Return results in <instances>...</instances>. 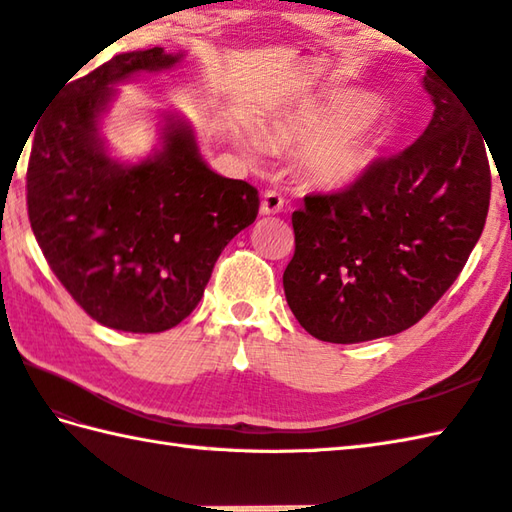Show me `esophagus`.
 <instances>
[{"instance_id": "1", "label": "esophagus", "mask_w": 512, "mask_h": 512, "mask_svg": "<svg viewBox=\"0 0 512 512\" xmlns=\"http://www.w3.org/2000/svg\"><path fill=\"white\" fill-rule=\"evenodd\" d=\"M259 211L264 215H275L279 211H284V198H281L279 191H266L264 198H262V206H259Z\"/></svg>"}]
</instances>
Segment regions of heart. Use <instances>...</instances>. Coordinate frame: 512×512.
<instances>
[{
    "mask_svg": "<svg viewBox=\"0 0 512 512\" xmlns=\"http://www.w3.org/2000/svg\"><path fill=\"white\" fill-rule=\"evenodd\" d=\"M374 112L372 101L310 103L279 121L273 132L279 140H310L301 154L303 173L319 187L343 189L361 180L374 162L380 134L365 123Z\"/></svg>",
    "mask_w": 512,
    "mask_h": 512,
    "instance_id": "heart-1",
    "label": "heart"
}]
</instances>
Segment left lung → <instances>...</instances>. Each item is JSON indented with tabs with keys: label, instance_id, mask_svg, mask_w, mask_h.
Returning a JSON list of instances; mask_svg holds the SVG:
<instances>
[{
	"label": "left lung",
	"instance_id": "obj_1",
	"mask_svg": "<svg viewBox=\"0 0 512 512\" xmlns=\"http://www.w3.org/2000/svg\"><path fill=\"white\" fill-rule=\"evenodd\" d=\"M433 116L402 154L369 165L345 191L306 195L292 213L286 301L328 343H363L411 328L469 259L491 200L486 140L436 74L422 79Z\"/></svg>",
	"mask_w": 512,
	"mask_h": 512
}]
</instances>
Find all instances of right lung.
<instances>
[{
	"label": "right lung",
	"instance_id": "right-lung-1",
	"mask_svg": "<svg viewBox=\"0 0 512 512\" xmlns=\"http://www.w3.org/2000/svg\"><path fill=\"white\" fill-rule=\"evenodd\" d=\"M182 57L162 48L116 54L65 85L35 127L26 176L32 233L72 299L112 330L154 334L187 319L224 246L259 211L257 189L206 165L178 114H162L149 158L107 154L101 118L114 85Z\"/></svg>",
	"mask_w": 512,
	"mask_h": 512
}]
</instances>
